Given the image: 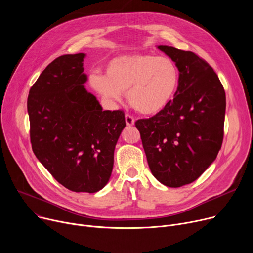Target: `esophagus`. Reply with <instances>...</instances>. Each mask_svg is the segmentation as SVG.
<instances>
[{
	"mask_svg": "<svg viewBox=\"0 0 253 253\" xmlns=\"http://www.w3.org/2000/svg\"><path fill=\"white\" fill-rule=\"evenodd\" d=\"M125 120H126V124H127L128 126L133 125L134 122H135V120H134L133 116H131L130 114H126V115H125Z\"/></svg>",
	"mask_w": 253,
	"mask_h": 253,
	"instance_id": "obj_1",
	"label": "esophagus"
}]
</instances>
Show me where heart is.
Here are the masks:
<instances>
[{"label": "heart", "mask_w": 253, "mask_h": 253, "mask_svg": "<svg viewBox=\"0 0 253 253\" xmlns=\"http://www.w3.org/2000/svg\"><path fill=\"white\" fill-rule=\"evenodd\" d=\"M177 66L169 57L152 54H127L113 58L105 76L93 75L92 87L103 97L118 101L126 91L130 105L139 113L162 110L178 85Z\"/></svg>", "instance_id": "obj_1"}]
</instances>
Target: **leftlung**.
<instances>
[{"label":"left lung","instance_id":"1","mask_svg":"<svg viewBox=\"0 0 253 253\" xmlns=\"http://www.w3.org/2000/svg\"><path fill=\"white\" fill-rule=\"evenodd\" d=\"M179 71L173 100L135 126L153 175L179 188L200 177L223 139L225 92L209 63L191 51L159 46Z\"/></svg>","mask_w":253,"mask_h":253}]
</instances>
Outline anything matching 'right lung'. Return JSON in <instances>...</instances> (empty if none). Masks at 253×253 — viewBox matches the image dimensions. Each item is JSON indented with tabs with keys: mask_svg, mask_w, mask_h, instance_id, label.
<instances>
[{
	"mask_svg": "<svg viewBox=\"0 0 253 253\" xmlns=\"http://www.w3.org/2000/svg\"><path fill=\"white\" fill-rule=\"evenodd\" d=\"M84 53L53 60L28 98L33 152L64 188L96 193L108 183L114 151L126 126L122 110L102 111L83 84Z\"/></svg>",
	"mask_w": 253,
	"mask_h": 253,
	"instance_id": "right-lung-1",
	"label": "right lung"
}]
</instances>
